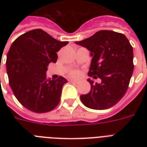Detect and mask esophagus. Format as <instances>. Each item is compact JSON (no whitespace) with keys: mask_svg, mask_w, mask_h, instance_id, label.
I'll return each instance as SVG.
<instances>
[{"mask_svg":"<svg viewBox=\"0 0 147 147\" xmlns=\"http://www.w3.org/2000/svg\"><path fill=\"white\" fill-rule=\"evenodd\" d=\"M70 82H72V83H76V84H77V83L78 82V81L77 80H75V79H70Z\"/></svg>","mask_w":147,"mask_h":147,"instance_id":"obj_1","label":"esophagus"}]
</instances>
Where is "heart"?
Instances as JSON below:
<instances>
[{
    "label": "heart",
    "mask_w": 147,
    "mask_h": 147,
    "mask_svg": "<svg viewBox=\"0 0 147 147\" xmlns=\"http://www.w3.org/2000/svg\"><path fill=\"white\" fill-rule=\"evenodd\" d=\"M71 76H75V77H77V76H79V72H78V71H72V72H71Z\"/></svg>",
    "instance_id": "1"
}]
</instances>
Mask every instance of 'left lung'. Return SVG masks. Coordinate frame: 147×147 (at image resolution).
I'll return each instance as SVG.
<instances>
[{"mask_svg":"<svg viewBox=\"0 0 147 147\" xmlns=\"http://www.w3.org/2000/svg\"><path fill=\"white\" fill-rule=\"evenodd\" d=\"M76 43L90 51L92 59L88 76L101 79L100 84L88 79L91 90L81 95L82 102L94 110L113 107L125 94L134 71L133 47L129 40L122 33L100 30Z\"/></svg>","mask_w":147,"mask_h":147,"instance_id":"8db88e82","label":"left lung"}]
</instances>
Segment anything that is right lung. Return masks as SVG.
Here are the masks:
<instances>
[{
	"label": "right lung",
	"instance_id": "right-lung-1",
	"mask_svg": "<svg viewBox=\"0 0 147 147\" xmlns=\"http://www.w3.org/2000/svg\"><path fill=\"white\" fill-rule=\"evenodd\" d=\"M69 42H61L41 29L32 30L15 40L7 55L9 84L24 107L36 113L54 109L67 80L47 78L50 62H56L57 52Z\"/></svg>",
	"mask_w": 147,
	"mask_h": 147
}]
</instances>
